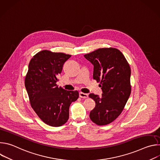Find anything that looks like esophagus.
Segmentation results:
<instances>
[{"instance_id": "1", "label": "esophagus", "mask_w": 160, "mask_h": 160, "mask_svg": "<svg viewBox=\"0 0 160 160\" xmlns=\"http://www.w3.org/2000/svg\"><path fill=\"white\" fill-rule=\"evenodd\" d=\"M79 96L81 98H87L88 96V94H85V93H83L82 92H80L79 93Z\"/></svg>"}]
</instances>
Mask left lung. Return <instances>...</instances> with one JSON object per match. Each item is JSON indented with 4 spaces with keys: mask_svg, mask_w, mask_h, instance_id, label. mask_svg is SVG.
I'll return each instance as SVG.
<instances>
[{
    "mask_svg": "<svg viewBox=\"0 0 160 160\" xmlns=\"http://www.w3.org/2000/svg\"><path fill=\"white\" fill-rule=\"evenodd\" d=\"M84 57L94 65L93 78L100 82L101 96L90 94L96 102L90 118L98 125L115 120L123 111L131 93L130 65L116 48H100Z\"/></svg>",
    "mask_w": 160,
    "mask_h": 160,
    "instance_id": "obj_1",
    "label": "left lung"
}]
</instances>
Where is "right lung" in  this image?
I'll list each match as a JSON object with an SVG mask.
<instances>
[{"mask_svg": "<svg viewBox=\"0 0 160 160\" xmlns=\"http://www.w3.org/2000/svg\"><path fill=\"white\" fill-rule=\"evenodd\" d=\"M72 56L43 50L31 59L25 85L32 108L47 125L60 127L69 118L70 104L79 97L77 90H66L56 82L62 66Z\"/></svg>", "mask_w": 160, "mask_h": 160, "instance_id": "right-lung-1", "label": "right lung"}]
</instances>
